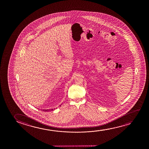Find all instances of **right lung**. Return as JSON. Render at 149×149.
Returning a JSON list of instances; mask_svg holds the SVG:
<instances>
[{"mask_svg":"<svg viewBox=\"0 0 149 149\" xmlns=\"http://www.w3.org/2000/svg\"><path fill=\"white\" fill-rule=\"evenodd\" d=\"M53 109H43V111H51V110H53Z\"/></svg>","mask_w":149,"mask_h":149,"instance_id":"obj_1","label":"right lung"}]
</instances>
